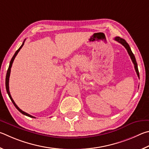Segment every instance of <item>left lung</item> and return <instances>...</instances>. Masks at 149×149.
Masks as SVG:
<instances>
[{
  "mask_svg": "<svg viewBox=\"0 0 149 149\" xmlns=\"http://www.w3.org/2000/svg\"><path fill=\"white\" fill-rule=\"evenodd\" d=\"M114 40H115L117 42H118L120 43L121 44H122V45H123L125 47V48L126 49L127 53H128L129 56H130V57H131L132 61L133 62V63H134V67H135V71H136L137 76H138V77L139 78V70H138L137 63L136 59H135V57L134 56V54H133V52H132V49H131V48H130L129 44L126 42V41L124 39L120 37H119V36H116V37L114 38Z\"/></svg>",
  "mask_w": 149,
  "mask_h": 149,
  "instance_id": "left-lung-1",
  "label": "left lung"
}]
</instances>
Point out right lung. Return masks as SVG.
Returning a JSON list of instances; mask_svg holds the SVG:
<instances>
[{"instance_id":"1","label":"right lung","mask_w":149,"mask_h":149,"mask_svg":"<svg viewBox=\"0 0 149 149\" xmlns=\"http://www.w3.org/2000/svg\"><path fill=\"white\" fill-rule=\"evenodd\" d=\"M25 40H25H24V41H23V44H22V45L19 47V49H18L16 52H15V53L14 54V56L12 57V59H11V61H10V62L9 67H8V70H7V73H6V92H7V93H8V94L9 97L10 98V100H11V101H12V102L13 103V104H14V106L15 107V108H16V109H17V110L20 112L21 113H22L23 114H24V115H25V116H29V117H31V118H36L35 116H33L30 115V114H29L28 113H25V112L23 111L22 110H21V109H20L19 107H18L17 105H16V104L15 103L14 101L13 100V99H12V96H11V95H10V90H9V78H10V71H11V67H12V63H13V61H14V59H15V56H17V54H18V52H19L20 49H22V47H23V46L24 45Z\"/></svg>"}]
</instances>
